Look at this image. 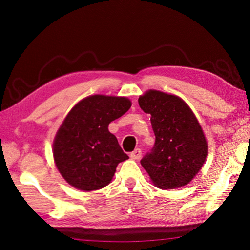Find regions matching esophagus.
Instances as JSON below:
<instances>
[{"instance_id":"obj_1","label":"esophagus","mask_w":250,"mask_h":250,"mask_svg":"<svg viewBox=\"0 0 250 250\" xmlns=\"http://www.w3.org/2000/svg\"><path fill=\"white\" fill-rule=\"evenodd\" d=\"M130 157L131 159H133V160H139V159H141L142 157V150L140 148H137V149H135L133 152H131Z\"/></svg>"}]
</instances>
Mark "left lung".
<instances>
[{"label": "left lung", "instance_id": "obj_1", "mask_svg": "<svg viewBox=\"0 0 250 250\" xmlns=\"http://www.w3.org/2000/svg\"><path fill=\"white\" fill-rule=\"evenodd\" d=\"M140 107L151 115L156 142L141 160L151 182L160 189L189 184L207 156V142L198 119L179 97L149 90L139 98Z\"/></svg>", "mask_w": 250, "mask_h": 250}]
</instances>
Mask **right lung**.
Listing matches in <instances>:
<instances>
[{"label":"right lung","mask_w":250,"mask_h":250,"mask_svg":"<svg viewBox=\"0 0 250 250\" xmlns=\"http://www.w3.org/2000/svg\"><path fill=\"white\" fill-rule=\"evenodd\" d=\"M131 107L125 97L90 95L71 109L54 141L57 168L66 182L83 191L107 186L116 167L129 159L108 125Z\"/></svg>","instance_id":"1"}]
</instances>
